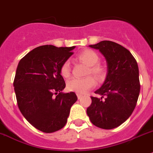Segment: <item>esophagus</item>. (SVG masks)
Segmentation results:
<instances>
[{
    "mask_svg": "<svg viewBox=\"0 0 153 153\" xmlns=\"http://www.w3.org/2000/svg\"><path fill=\"white\" fill-rule=\"evenodd\" d=\"M77 97H78V99H81V98H82V97H83V95H82V94H78V93H77Z\"/></svg>",
    "mask_w": 153,
    "mask_h": 153,
    "instance_id": "1",
    "label": "esophagus"
}]
</instances>
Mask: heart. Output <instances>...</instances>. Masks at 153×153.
I'll use <instances>...</instances> for the list:
<instances>
[{
  "mask_svg": "<svg viewBox=\"0 0 153 153\" xmlns=\"http://www.w3.org/2000/svg\"><path fill=\"white\" fill-rule=\"evenodd\" d=\"M79 61L85 63L88 66L87 69L86 75L91 74L97 79H100L104 76L105 69L100 64L99 56L96 52L91 49H85L78 56ZM60 74L65 78H69L71 75V67L70 62L65 61L60 67ZM95 86V81L91 76H87L82 78H73L67 82V89L70 91L76 92L78 94H84L91 90Z\"/></svg>",
  "mask_w": 153,
  "mask_h": 153,
  "instance_id": "1",
  "label": "heart"
}]
</instances>
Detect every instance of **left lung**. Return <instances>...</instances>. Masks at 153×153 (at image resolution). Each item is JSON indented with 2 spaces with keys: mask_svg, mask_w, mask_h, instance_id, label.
<instances>
[{
  "mask_svg": "<svg viewBox=\"0 0 153 153\" xmlns=\"http://www.w3.org/2000/svg\"><path fill=\"white\" fill-rule=\"evenodd\" d=\"M90 47L99 49L105 57L107 74L104 84L91 97L87 114L94 126L111 130L130 117L137 105L140 91L139 68L130 52L120 44L104 40Z\"/></svg>",
  "mask_w": 153,
  "mask_h": 153,
  "instance_id": "8db88e82",
  "label": "left lung"
}]
</instances>
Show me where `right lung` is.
Masks as SVG:
<instances>
[{
	"mask_svg": "<svg viewBox=\"0 0 153 153\" xmlns=\"http://www.w3.org/2000/svg\"><path fill=\"white\" fill-rule=\"evenodd\" d=\"M71 47L45 45L35 48L20 59L13 81L20 112L30 124L43 133L61 130L71 107L78 100L65 88L60 67L73 54Z\"/></svg>",
	"mask_w": 153,
	"mask_h": 153,
	"instance_id": "obj_1",
	"label": "right lung"
}]
</instances>
